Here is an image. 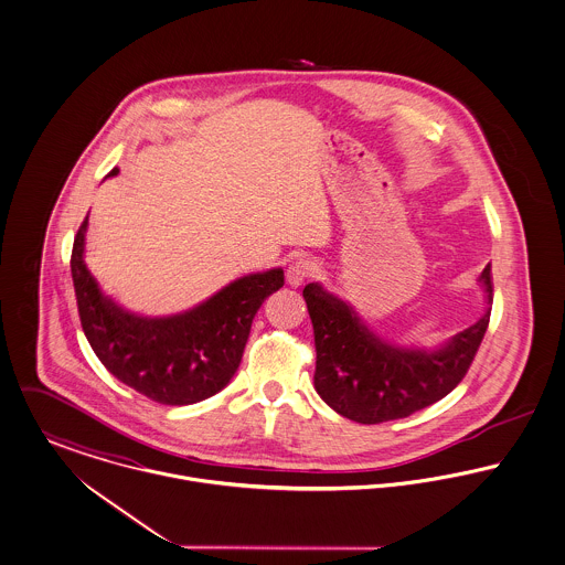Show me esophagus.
Returning a JSON list of instances; mask_svg holds the SVG:
<instances>
[{
    "mask_svg": "<svg viewBox=\"0 0 565 565\" xmlns=\"http://www.w3.org/2000/svg\"><path fill=\"white\" fill-rule=\"evenodd\" d=\"M313 264L309 260H303V258H297V260L292 262L290 266H288V273H286V281H288V286H292V288H299V286H303L305 281L313 275Z\"/></svg>",
    "mask_w": 565,
    "mask_h": 565,
    "instance_id": "esophagus-1",
    "label": "esophagus"
}]
</instances>
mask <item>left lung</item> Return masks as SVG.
Here are the masks:
<instances>
[{"mask_svg": "<svg viewBox=\"0 0 565 565\" xmlns=\"http://www.w3.org/2000/svg\"><path fill=\"white\" fill-rule=\"evenodd\" d=\"M478 284L486 305L478 322L436 348L393 344L374 333L348 301L318 281L307 284L303 297L313 324L318 395L356 424L402 419L443 399L465 379L488 329L490 264Z\"/></svg>", "mask_w": 565, "mask_h": 565, "instance_id": "1", "label": "left lung"}]
</instances>
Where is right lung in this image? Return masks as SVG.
I'll list each match as a JSON object with an SVG mask.
<instances>
[{
    "mask_svg": "<svg viewBox=\"0 0 565 565\" xmlns=\"http://www.w3.org/2000/svg\"><path fill=\"white\" fill-rule=\"evenodd\" d=\"M86 232L87 217L75 236L71 273L82 327L100 363L161 404H195L223 390L241 365L254 316L284 286V268L238 277L186 311L143 316L100 290L84 260Z\"/></svg>",
    "mask_w": 565,
    "mask_h": 565,
    "instance_id": "1",
    "label": "right lung"
}]
</instances>
